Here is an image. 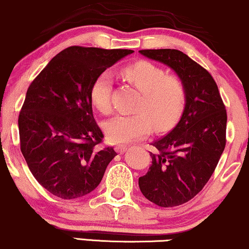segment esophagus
<instances>
[{
    "label": "esophagus",
    "mask_w": 249,
    "mask_h": 249,
    "mask_svg": "<svg viewBox=\"0 0 249 249\" xmlns=\"http://www.w3.org/2000/svg\"><path fill=\"white\" fill-rule=\"evenodd\" d=\"M116 151H118L119 153H124V151H127V146H125V145H122V144H119V145L118 146H116Z\"/></svg>",
    "instance_id": "1"
}]
</instances>
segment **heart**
I'll list each match as a JSON object with an SVG mask.
<instances>
[{
  "instance_id": "1",
  "label": "heart",
  "mask_w": 249,
  "mask_h": 249,
  "mask_svg": "<svg viewBox=\"0 0 249 249\" xmlns=\"http://www.w3.org/2000/svg\"><path fill=\"white\" fill-rule=\"evenodd\" d=\"M122 73L142 93L135 115H116L105 124L108 139L114 143H128L150 134L152 124L165 130L176 124L186 104V85L179 76L167 75L166 70L149 61L125 66ZM112 76L103 72L91 88V101L103 113L112 112Z\"/></svg>"
}]
</instances>
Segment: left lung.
<instances>
[{
  "label": "left lung",
  "mask_w": 249,
  "mask_h": 249,
  "mask_svg": "<svg viewBox=\"0 0 249 249\" xmlns=\"http://www.w3.org/2000/svg\"><path fill=\"white\" fill-rule=\"evenodd\" d=\"M166 64L186 85L185 109L166 136L152 143V164L139 179L142 194L162 208L181 205L203 189L226 144L225 105L208 70L178 50H142Z\"/></svg>",
  "instance_id": "1"
}]
</instances>
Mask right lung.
<instances>
[{
	"mask_svg": "<svg viewBox=\"0 0 249 249\" xmlns=\"http://www.w3.org/2000/svg\"><path fill=\"white\" fill-rule=\"evenodd\" d=\"M71 46L33 79L18 118L20 151L36 181L63 199L96 189L113 148L99 149L103 131L92 112L91 88L100 73L133 53Z\"/></svg>",
	"mask_w": 249,
	"mask_h": 249,
	"instance_id": "add662e5",
	"label": "right lung"
}]
</instances>
